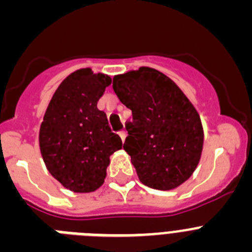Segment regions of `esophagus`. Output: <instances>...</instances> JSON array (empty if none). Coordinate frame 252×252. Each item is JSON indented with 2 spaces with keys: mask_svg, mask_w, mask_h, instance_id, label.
<instances>
[{
  "mask_svg": "<svg viewBox=\"0 0 252 252\" xmlns=\"http://www.w3.org/2000/svg\"><path fill=\"white\" fill-rule=\"evenodd\" d=\"M119 135H120V137H121L122 142H125V139H126V131H121Z\"/></svg>",
  "mask_w": 252,
  "mask_h": 252,
  "instance_id": "esophagus-1",
  "label": "esophagus"
}]
</instances>
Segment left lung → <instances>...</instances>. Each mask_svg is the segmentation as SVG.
Returning a JSON list of instances; mask_svg holds the SVG:
<instances>
[{"instance_id": "8db88e82", "label": "left lung", "mask_w": 252, "mask_h": 252, "mask_svg": "<svg viewBox=\"0 0 252 252\" xmlns=\"http://www.w3.org/2000/svg\"><path fill=\"white\" fill-rule=\"evenodd\" d=\"M112 88L132 111L124 144L140 182L160 190L183 184L197 168L203 149V127L187 95L157 69L115 75Z\"/></svg>"}]
</instances>
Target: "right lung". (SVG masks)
<instances>
[{"mask_svg":"<svg viewBox=\"0 0 252 252\" xmlns=\"http://www.w3.org/2000/svg\"><path fill=\"white\" fill-rule=\"evenodd\" d=\"M111 78L79 69L64 79L53 94L40 126L39 144L46 168L58 182L75 193L98 189L110 157L122 148L97 102Z\"/></svg>","mask_w":252,"mask_h":252,"instance_id":"right-lung-1","label":"right lung"}]
</instances>
